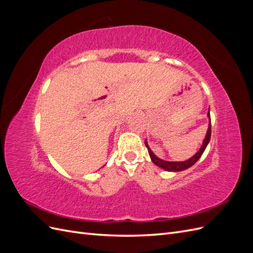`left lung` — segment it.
Instances as JSON below:
<instances>
[{
	"instance_id": "8db88e82",
	"label": "left lung",
	"mask_w": 253,
	"mask_h": 253,
	"mask_svg": "<svg viewBox=\"0 0 253 253\" xmlns=\"http://www.w3.org/2000/svg\"><path fill=\"white\" fill-rule=\"evenodd\" d=\"M208 117H209V126H208V131H207L206 137L203 141V145L201 147L200 151H198L194 156H192L191 158H189L188 160H185V162H167V160L160 159L158 158L154 153L152 152V150L150 149L148 141L145 140V147H147L148 151H149V155L151 157V160L154 163L157 167L162 168V169L168 171V172H179V171H183L189 169L190 167H192L198 159H200L203 155V153L205 152L207 145H208L210 138H211V119H210V108H209V112H208Z\"/></svg>"
}]
</instances>
